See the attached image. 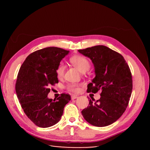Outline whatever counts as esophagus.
Masks as SVG:
<instances>
[{
  "mask_svg": "<svg viewBox=\"0 0 150 150\" xmlns=\"http://www.w3.org/2000/svg\"><path fill=\"white\" fill-rule=\"evenodd\" d=\"M78 98V96L77 95H72L71 96V98H72V100H74V99H76V98Z\"/></svg>",
  "mask_w": 150,
  "mask_h": 150,
  "instance_id": "esophagus-1",
  "label": "esophagus"
}]
</instances>
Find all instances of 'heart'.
<instances>
[{
    "label": "heart",
    "mask_w": 150,
    "mask_h": 150,
    "mask_svg": "<svg viewBox=\"0 0 150 150\" xmlns=\"http://www.w3.org/2000/svg\"><path fill=\"white\" fill-rule=\"evenodd\" d=\"M70 62L71 64L75 66L80 72L85 73L89 70L91 67V63L85 57L81 56V55H74L70 58ZM65 67L63 63H59L55 69L57 77L58 78H62L65 73ZM67 88L69 91L73 93H77L79 91V85L76 83H69L67 85Z\"/></svg>",
    "instance_id": "heart-1"
}]
</instances>
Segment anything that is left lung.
I'll list each match as a JSON object with an SVG mask.
<instances>
[{"mask_svg":"<svg viewBox=\"0 0 150 150\" xmlns=\"http://www.w3.org/2000/svg\"><path fill=\"white\" fill-rule=\"evenodd\" d=\"M89 57L95 67V77L87 85V92L101 91L99 100L81 111L86 121L92 125H110L123 115L132 91V78L130 67L122 55L105 45L79 50Z\"/></svg>","mask_w":150,"mask_h":150,"instance_id":"8db88e82","label":"left lung"}]
</instances>
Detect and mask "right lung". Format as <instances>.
Instances as JSON below:
<instances>
[{
  "instance_id": "add662e5",
  "label": "right lung",
  "mask_w": 150,
  "mask_h": 150,
  "mask_svg": "<svg viewBox=\"0 0 150 150\" xmlns=\"http://www.w3.org/2000/svg\"><path fill=\"white\" fill-rule=\"evenodd\" d=\"M69 51L49 47L32 53L20 68L15 89L24 113L41 128L54 126L60 120L66 104L71 100L68 94H61L53 100L47 97L50 86L58 83L55 69Z\"/></svg>"
}]
</instances>
